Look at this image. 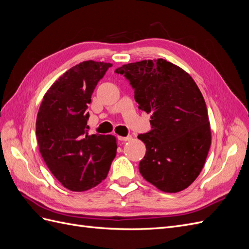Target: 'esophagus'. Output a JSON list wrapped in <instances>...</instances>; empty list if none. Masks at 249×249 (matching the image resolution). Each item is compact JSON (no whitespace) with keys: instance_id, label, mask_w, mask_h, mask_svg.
<instances>
[{"instance_id":"34e87169","label":"esophagus","mask_w":249,"mask_h":249,"mask_svg":"<svg viewBox=\"0 0 249 249\" xmlns=\"http://www.w3.org/2000/svg\"><path fill=\"white\" fill-rule=\"evenodd\" d=\"M118 139L120 141H129L132 139V136H126V137H122V136H118Z\"/></svg>"}]
</instances>
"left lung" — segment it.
Returning a JSON list of instances; mask_svg holds the SVG:
<instances>
[{"label": "left lung", "instance_id": "left-lung-1", "mask_svg": "<svg viewBox=\"0 0 249 249\" xmlns=\"http://www.w3.org/2000/svg\"><path fill=\"white\" fill-rule=\"evenodd\" d=\"M115 72L130 81L139 109L152 113L153 130L138 135L146 146L139 163L141 176L163 192L186 189L202 170L212 140L207 106L196 83L164 59L124 64Z\"/></svg>", "mask_w": 249, "mask_h": 249}]
</instances>
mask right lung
Segmentation results:
<instances>
[{
  "label": "right lung",
  "mask_w": 249,
  "mask_h": 249,
  "mask_svg": "<svg viewBox=\"0 0 249 249\" xmlns=\"http://www.w3.org/2000/svg\"><path fill=\"white\" fill-rule=\"evenodd\" d=\"M111 63L93 60L65 71L44 94L36 118L39 152L66 189L82 192L107 178L116 156L113 135L88 133V105Z\"/></svg>",
  "instance_id": "obj_1"
}]
</instances>
